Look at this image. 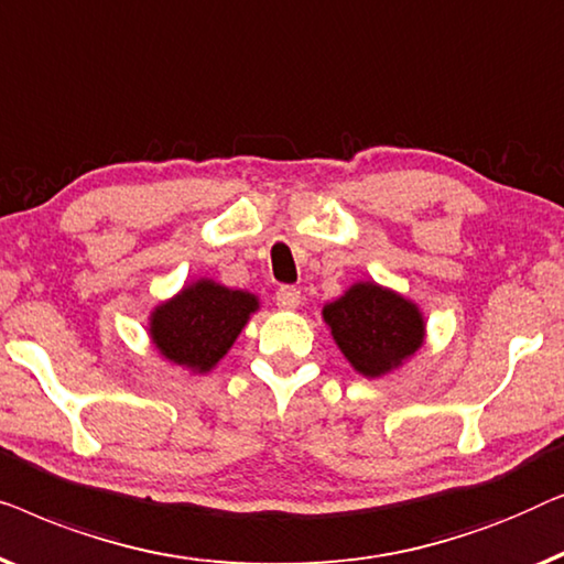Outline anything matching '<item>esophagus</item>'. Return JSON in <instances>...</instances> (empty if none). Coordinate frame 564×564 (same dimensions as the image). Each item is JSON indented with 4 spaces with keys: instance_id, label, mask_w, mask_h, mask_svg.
<instances>
[{
    "instance_id": "34e87169",
    "label": "esophagus",
    "mask_w": 564,
    "mask_h": 564,
    "mask_svg": "<svg viewBox=\"0 0 564 564\" xmlns=\"http://www.w3.org/2000/svg\"><path fill=\"white\" fill-rule=\"evenodd\" d=\"M275 304L281 308H296L301 304V291L296 285H281V289L275 291Z\"/></svg>"
}]
</instances>
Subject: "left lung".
<instances>
[{
	"label": "left lung",
	"mask_w": 564,
	"mask_h": 564,
	"mask_svg": "<svg viewBox=\"0 0 564 564\" xmlns=\"http://www.w3.org/2000/svg\"><path fill=\"white\" fill-rule=\"evenodd\" d=\"M324 322L352 368L368 378L399 368L424 343L419 308L376 283H355L324 306Z\"/></svg>",
	"instance_id": "1"
}]
</instances>
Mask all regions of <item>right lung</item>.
<instances>
[{"instance_id": "add662e5", "label": "right lung", "mask_w": 564, "mask_h": 564, "mask_svg": "<svg viewBox=\"0 0 564 564\" xmlns=\"http://www.w3.org/2000/svg\"><path fill=\"white\" fill-rule=\"evenodd\" d=\"M258 299L214 281L186 285L150 316V337L165 360L194 372L212 370L240 335Z\"/></svg>"}]
</instances>
